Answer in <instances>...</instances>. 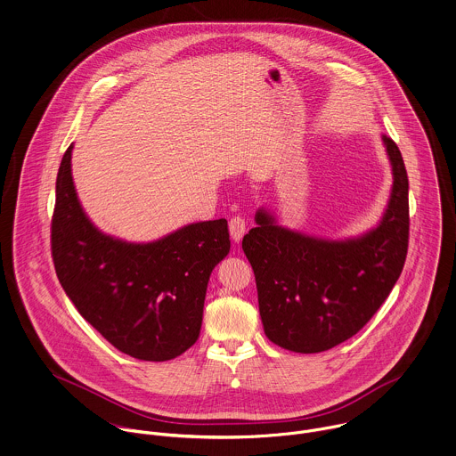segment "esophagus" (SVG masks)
Returning <instances> with one entry per match:
<instances>
[{
	"mask_svg": "<svg viewBox=\"0 0 456 456\" xmlns=\"http://www.w3.org/2000/svg\"><path fill=\"white\" fill-rule=\"evenodd\" d=\"M229 232H231V238L234 243H240L241 238L245 236L247 232V222L243 216H232L231 222H229Z\"/></svg>",
	"mask_w": 456,
	"mask_h": 456,
	"instance_id": "34e87169",
	"label": "esophagus"
}]
</instances>
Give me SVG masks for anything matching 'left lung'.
<instances>
[{
	"instance_id": "8db88e82",
	"label": "left lung",
	"mask_w": 456,
	"mask_h": 456,
	"mask_svg": "<svg viewBox=\"0 0 456 456\" xmlns=\"http://www.w3.org/2000/svg\"><path fill=\"white\" fill-rule=\"evenodd\" d=\"M392 166V191L381 220L367 232L329 240L255 213L243 252L252 264L264 332L296 354H320L354 336L385 303L407 255L409 182L399 147L381 136Z\"/></svg>"
}]
</instances>
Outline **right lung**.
I'll use <instances>...</instances> for the list:
<instances>
[{
  "instance_id": "obj_1",
  "label": "right lung",
  "mask_w": 456,
  "mask_h": 456,
  "mask_svg": "<svg viewBox=\"0 0 456 456\" xmlns=\"http://www.w3.org/2000/svg\"><path fill=\"white\" fill-rule=\"evenodd\" d=\"M73 145L55 180L52 256L78 313L118 352L164 362L200 338L211 271L231 250L227 220L187 224L155 241L131 243L100 231L71 175Z\"/></svg>"
}]
</instances>
